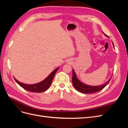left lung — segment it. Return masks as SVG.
I'll return each mask as SVG.
<instances>
[{
    "instance_id": "1",
    "label": "left lung",
    "mask_w": 128,
    "mask_h": 128,
    "mask_svg": "<svg viewBox=\"0 0 128 128\" xmlns=\"http://www.w3.org/2000/svg\"><path fill=\"white\" fill-rule=\"evenodd\" d=\"M103 34H104V36L108 37V36H107L106 34H104V32ZM112 43H113V47L114 48V45L113 42H112ZM111 78L112 77H110L109 80L107 81L106 83H104L103 84L100 85V86H88V85H86V84L83 83V82H82L81 81L79 80V79L77 78V76L74 70L72 69V82L73 86L76 88V90L79 91L80 92L83 93V94H94V93L97 92L100 90H102V88H104L108 83H109L110 80H111Z\"/></svg>"
}]
</instances>
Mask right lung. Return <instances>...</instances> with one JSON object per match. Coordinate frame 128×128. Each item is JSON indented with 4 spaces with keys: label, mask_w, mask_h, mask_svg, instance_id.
<instances>
[{
    "label": "right lung",
    "mask_w": 128,
    "mask_h": 128,
    "mask_svg": "<svg viewBox=\"0 0 128 128\" xmlns=\"http://www.w3.org/2000/svg\"><path fill=\"white\" fill-rule=\"evenodd\" d=\"M59 68V67L56 68L43 80H42L41 82L36 84H25V83L19 82V81H18L14 77V78L19 86H21L24 89H25V90L30 92L40 93V92H44L50 86H51V83L54 78V76L56 72L58 71Z\"/></svg>",
    "instance_id": "right-lung-1"
}]
</instances>
